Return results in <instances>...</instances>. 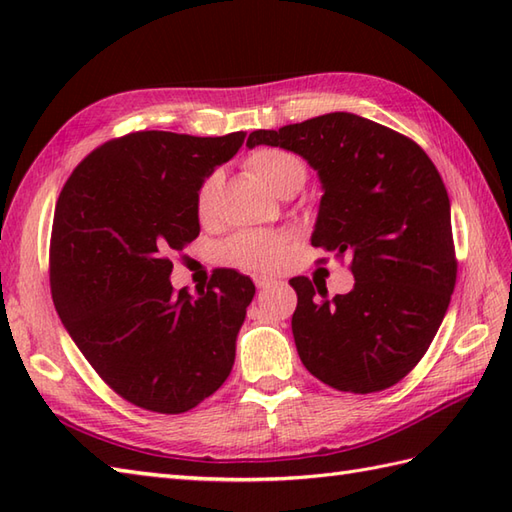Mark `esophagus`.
<instances>
[{
	"instance_id": "34e87169",
	"label": "esophagus",
	"mask_w": 512,
	"mask_h": 512,
	"mask_svg": "<svg viewBox=\"0 0 512 512\" xmlns=\"http://www.w3.org/2000/svg\"><path fill=\"white\" fill-rule=\"evenodd\" d=\"M253 281H255V286H257L259 290L270 288V286L275 284V279H273V277H268V275H253Z\"/></svg>"
}]
</instances>
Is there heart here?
Masks as SVG:
<instances>
[{"label":"heart","instance_id":"obj_1","mask_svg":"<svg viewBox=\"0 0 512 512\" xmlns=\"http://www.w3.org/2000/svg\"><path fill=\"white\" fill-rule=\"evenodd\" d=\"M244 167L277 195L286 191H299L308 176L306 165H303L301 158L279 147L253 149L246 156ZM220 191L222 176L213 171L202 180L198 193H195V213H198L200 222H211L215 217ZM288 246V233L239 231L217 246V257H220V262L224 264L268 273V270H275L284 262Z\"/></svg>","mask_w":512,"mask_h":512}]
</instances>
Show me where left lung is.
<instances>
[{
	"label": "left lung",
	"instance_id": "8db88e82",
	"mask_svg": "<svg viewBox=\"0 0 512 512\" xmlns=\"http://www.w3.org/2000/svg\"><path fill=\"white\" fill-rule=\"evenodd\" d=\"M246 145L295 151L319 171L312 246L350 257L347 295L328 299L317 281L290 279L301 363L339 391L396 385L427 354L458 279L449 193L436 165L411 138L347 112L257 129Z\"/></svg>",
	"mask_w": 512,
	"mask_h": 512
}]
</instances>
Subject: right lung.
Listing matches in <instances>:
<instances>
[{
	"instance_id": "add662e5",
	"label": "right lung",
	"mask_w": 512,
	"mask_h": 512,
	"mask_svg": "<svg viewBox=\"0 0 512 512\" xmlns=\"http://www.w3.org/2000/svg\"><path fill=\"white\" fill-rule=\"evenodd\" d=\"M244 132H134L74 167L54 209L50 290L59 319L107 385L132 405L184 413L222 387L255 286L217 268L191 297L171 255L200 233L195 193Z\"/></svg>"
}]
</instances>
